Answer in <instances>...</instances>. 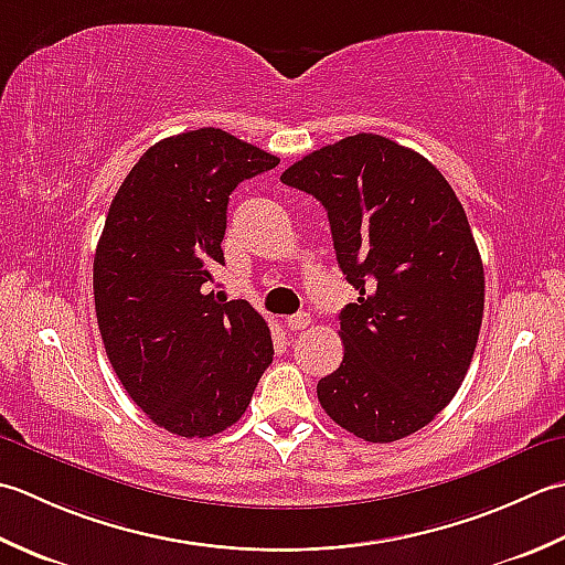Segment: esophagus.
Returning a JSON list of instances; mask_svg holds the SVG:
<instances>
[{"instance_id":"34e87169","label":"esophagus","mask_w":565,"mask_h":565,"mask_svg":"<svg viewBox=\"0 0 565 565\" xmlns=\"http://www.w3.org/2000/svg\"><path fill=\"white\" fill-rule=\"evenodd\" d=\"M309 321H312V319H309L307 312H297L292 317H287L285 324H287V329H290V331H302V329L309 327Z\"/></svg>"}]
</instances>
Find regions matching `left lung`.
<instances>
[{"label": "left lung", "mask_w": 565, "mask_h": 565, "mask_svg": "<svg viewBox=\"0 0 565 565\" xmlns=\"http://www.w3.org/2000/svg\"><path fill=\"white\" fill-rule=\"evenodd\" d=\"M280 180L324 204L361 295L341 309L343 361L319 380L321 407L359 439H405L454 399L478 343L486 273L463 204L427 158L377 134L319 148Z\"/></svg>", "instance_id": "8db88e82"}]
</instances>
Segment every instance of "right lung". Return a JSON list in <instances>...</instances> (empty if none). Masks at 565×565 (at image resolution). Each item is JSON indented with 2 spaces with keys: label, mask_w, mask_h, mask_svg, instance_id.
Instances as JSON below:
<instances>
[{
  "label": "right lung",
  "mask_w": 565,
  "mask_h": 565,
  "mask_svg": "<svg viewBox=\"0 0 565 565\" xmlns=\"http://www.w3.org/2000/svg\"><path fill=\"white\" fill-rule=\"evenodd\" d=\"M278 163L206 126L148 148L114 194L92 273L97 324L124 390L170 434L232 427L273 363L266 319L206 290L228 194Z\"/></svg>",
  "instance_id": "right-lung-1"
}]
</instances>
